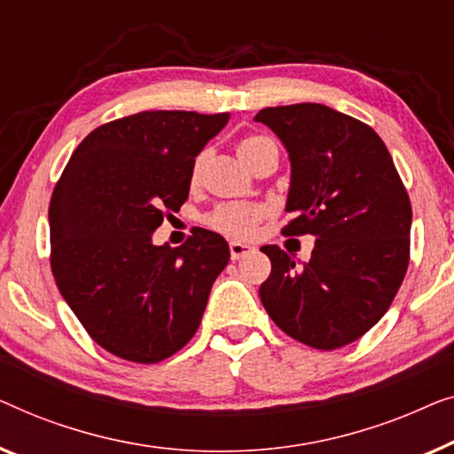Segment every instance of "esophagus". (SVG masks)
Returning a JSON list of instances; mask_svg holds the SVG:
<instances>
[{
	"mask_svg": "<svg viewBox=\"0 0 454 454\" xmlns=\"http://www.w3.org/2000/svg\"><path fill=\"white\" fill-rule=\"evenodd\" d=\"M251 251H253V247L245 245V242H236V240L230 242V257H232L234 261L236 259H242V257H245V254H248Z\"/></svg>",
	"mask_w": 454,
	"mask_h": 454,
	"instance_id": "esophagus-1",
	"label": "esophagus"
}]
</instances>
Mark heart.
I'll use <instances>...</instances> for the list:
<instances>
[{"mask_svg": "<svg viewBox=\"0 0 454 454\" xmlns=\"http://www.w3.org/2000/svg\"><path fill=\"white\" fill-rule=\"evenodd\" d=\"M267 144H271V139H267L263 136H248L239 144V154L248 166L253 162V158L259 154V150ZM206 160L207 152H200V154L195 156L193 164H191L189 178L193 184L200 183ZM267 215H270V207L259 206V203H222V206H218L214 212H209L206 215V224L215 230V232L228 236V239L247 240L257 232L261 220H265Z\"/></svg>", "mask_w": 454, "mask_h": 454, "instance_id": "heart-1", "label": "heart"}]
</instances>
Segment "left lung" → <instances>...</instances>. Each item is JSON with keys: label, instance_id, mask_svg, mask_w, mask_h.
Returning a JSON list of instances; mask_svg holds the SVG:
<instances>
[{"label": "left lung", "instance_id": "8db88e82", "mask_svg": "<svg viewBox=\"0 0 454 454\" xmlns=\"http://www.w3.org/2000/svg\"><path fill=\"white\" fill-rule=\"evenodd\" d=\"M254 121L282 139L292 162L284 226L312 234L310 261L276 245L259 296L286 335L315 349L348 346L391 306L410 265L411 203L372 127L317 102L270 106Z\"/></svg>", "mask_w": 454, "mask_h": 454}]
</instances>
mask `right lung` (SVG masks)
<instances>
[{
  "label": "right lung",
  "mask_w": 454,
  "mask_h": 454,
  "mask_svg": "<svg viewBox=\"0 0 454 454\" xmlns=\"http://www.w3.org/2000/svg\"><path fill=\"white\" fill-rule=\"evenodd\" d=\"M230 113L144 111L88 133L49 206L51 271L88 335L113 356L162 362L200 327L228 242L197 228L152 245L189 197L191 164Z\"/></svg>",
  "instance_id": "right-lung-1"
}]
</instances>
